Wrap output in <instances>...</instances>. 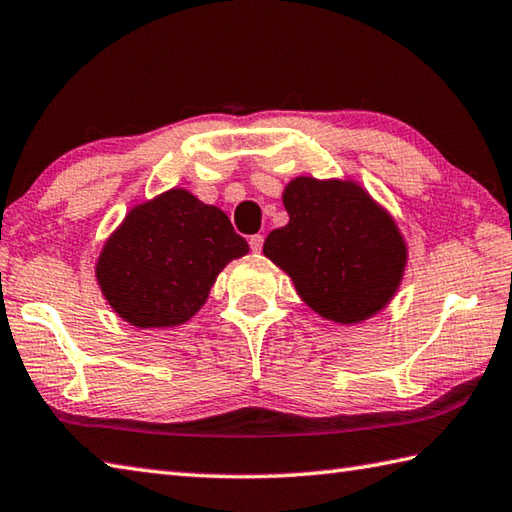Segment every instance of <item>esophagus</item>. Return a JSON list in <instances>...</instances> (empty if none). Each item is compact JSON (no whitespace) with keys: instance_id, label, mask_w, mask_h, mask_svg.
<instances>
[{"instance_id":"esophagus-1","label":"esophagus","mask_w":512,"mask_h":512,"mask_svg":"<svg viewBox=\"0 0 512 512\" xmlns=\"http://www.w3.org/2000/svg\"><path fill=\"white\" fill-rule=\"evenodd\" d=\"M248 244H250V250H253V253H262V248H264V235H253L248 239Z\"/></svg>"}]
</instances>
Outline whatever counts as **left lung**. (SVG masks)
I'll use <instances>...</instances> for the list:
<instances>
[{"label": "left lung", "mask_w": 512, "mask_h": 512, "mask_svg": "<svg viewBox=\"0 0 512 512\" xmlns=\"http://www.w3.org/2000/svg\"><path fill=\"white\" fill-rule=\"evenodd\" d=\"M282 199L290 219L266 237L264 255L324 319L359 324L377 315L408 259L395 219L348 179L295 177Z\"/></svg>", "instance_id": "8db88e82"}]
</instances>
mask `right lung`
<instances>
[{"instance_id":"right-lung-1","label":"right lung","mask_w":512,"mask_h":512,"mask_svg":"<svg viewBox=\"0 0 512 512\" xmlns=\"http://www.w3.org/2000/svg\"><path fill=\"white\" fill-rule=\"evenodd\" d=\"M246 253L224 210L173 188L130 210L106 239L95 275L128 324L170 328L188 322L224 266Z\"/></svg>"}]
</instances>
